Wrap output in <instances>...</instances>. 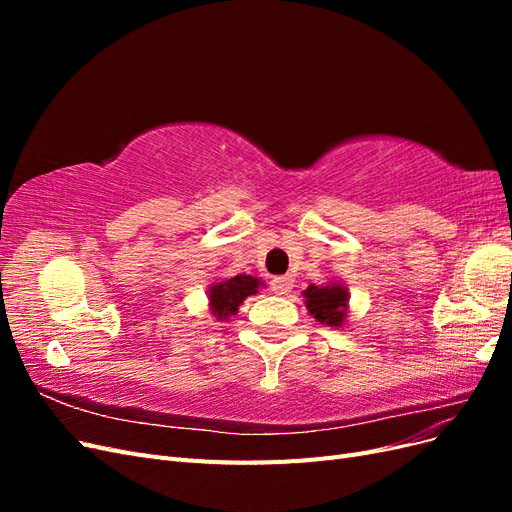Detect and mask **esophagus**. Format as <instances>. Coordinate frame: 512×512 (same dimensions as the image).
<instances>
[{"instance_id": "obj_1", "label": "esophagus", "mask_w": 512, "mask_h": 512, "mask_svg": "<svg viewBox=\"0 0 512 512\" xmlns=\"http://www.w3.org/2000/svg\"><path fill=\"white\" fill-rule=\"evenodd\" d=\"M294 286V280L288 275H282V277H273L271 280V290L273 294H277V297H284V294H288Z\"/></svg>"}]
</instances>
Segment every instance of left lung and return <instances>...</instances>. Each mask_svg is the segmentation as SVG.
Instances as JSON below:
<instances>
[{
  "label": "left lung",
  "mask_w": 512,
  "mask_h": 512,
  "mask_svg": "<svg viewBox=\"0 0 512 512\" xmlns=\"http://www.w3.org/2000/svg\"><path fill=\"white\" fill-rule=\"evenodd\" d=\"M305 297V307L309 309L320 324H327V327H344V322L348 318V301L350 294L348 288L339 282H329L324 286H307L303 290Z\"/></svg>",
  "instance_id": "left-lung-1"
}]
</instances>
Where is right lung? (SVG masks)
I'll return each mask as SVG.
<instances>
[{"label":"right lung","instance_id":"obj_1","mask_svg":"<svg viewBox=\"0 0 512 512\" xmlns=\"http://www.w3.org/2000/svg\"><path fill=\"white\" fill-rule=\"evenodd\" d=\"M262 284L260 277L254 275H235L230 280L222 282H213L209 286V309L211 314L222 320H228L230 316H235L239 312V305L252 297V294L258 292Z\"/></svg>","mask_w":512,"mask_h":512}]
</instances>
